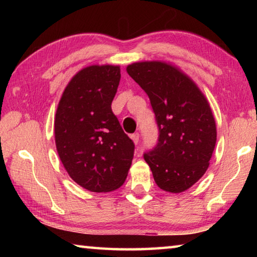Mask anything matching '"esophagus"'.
<instances>
[{"mask_svg":"<svg viewBox=\"0 0 257 257\" xmlns=\"http://www.w3.org/2000/svg\"><path fill=\"white\" fill-rule=\"evenodd\" d=\"M139 137H141L139 136V133H135L132 135V139L136 145H138V143H139Z\"/></svg>","mask_w":257,"mask_h":257,"instance_id":"obj_1","label":"esophagus"}]
</instances>
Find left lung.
Here are the masks:
<instances>
[{
    "instance_id": "left-lung-1",
    "label": "left lung",
    "mask_w": 257,
    "mask_h": 257,
    "mask_svg": "<svg viewBox=\"0 0 257 257\" xmlns=\"http://www.w3.org/2000/svg\"><path fill=\"white\" fill-rule=\"evenodd\" d=\"M147 94L159 129L154 149L144 153L161 189L181 193L206 172L216 143L211 107L196 84L179 69L151 61L127 67Z\"/></svg>"
}]
</instances>
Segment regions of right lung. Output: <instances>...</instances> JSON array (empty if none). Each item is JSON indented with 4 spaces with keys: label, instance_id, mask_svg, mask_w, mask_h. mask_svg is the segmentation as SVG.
Returning <instances> with one entry per match:
<instances>
[{
    "label": "right lung",
    "instance_id": "add662e5",
    "mask_svg": "<svg viewBox=\"0 0 257 257\" xmlns=\"http://www.w3.org/2000/svg\"><path fill=\"white\" fill-rule=\"evenodd\" d=\"M120 78L118 66L82 69L66 87L56 110L61 162L73 181L94 193L119 188L134 158V142L111 108Z\"/></svg>",
    "mask_w": 257,
    "mask_h": 257
}]
</instances>
